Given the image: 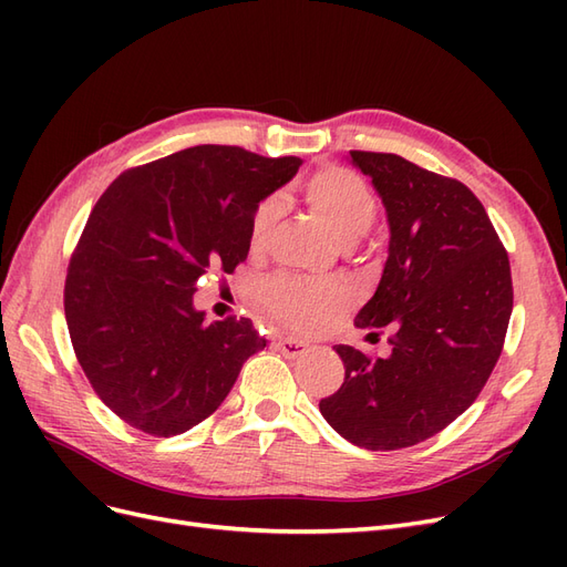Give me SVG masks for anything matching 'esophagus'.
<instances>
[{"label":"esophagus","mask_w":567,"mask_h":567,"mask_svg":"<svg viewBox=\"0 0 567 567\" xmlns=\"http://www.w3.org/2000/svg\"><path fill=\"white\" fill-rule=\"evenodd\" d=\"M277 348L288 357V359H296V357H302L310 352V342L305 340H298V338H279L277 340Z\"/></svg>","instance_id":"esophagus-1"}]
</instances>
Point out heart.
I'll list each match as a JSON object with an SVG mask.
<instances>
[{"mask_svg":"<svg viewBox=\"0 0 567 567\" xmlns=\"http://www.w3.org/2000/svg\"><path fill=\"white\" fill-rule=\"evenodd\" d=\"M302 200L319 225L331 234L340 248H352L362 238L375 217V198L369 184L350 169L326 167L305 182ZM281 205L269 198L257 205L250 219V252L262 255L277 231ZM265 310L288 329L315 331L350 305V293L336 284H300L277 279L262 290Z\"/></svg>","mask_w":567,"mask_h":567,"instance_id":"1","label":"heart"}]
</instances>
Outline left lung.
Wrapping results in <instances>:
<instances>
[{"label": "left lung", "mask_w": 567, "mask_h": 567, "mask_svg": "<svg viewBox=\"0 0 567 567\" xmlns=\"http://www.w3.org/2000/svg\"><path fill=\"white\" fill-rule=\"evenodd\" d=\"M379 194L388 260L357 326L392 323L390 354L336 346L346 381L319 402L348 442L402 450L466 411L502 354L513 310L508 255L468 186L394 153L350 151Z\"/></svg>", "instance_id": "obj_1"}]
</instances>
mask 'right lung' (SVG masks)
<instances>
[{"label":"right lung","mask_w":567,"mask_h":567,"mask_svg":"<svg viewBox=\"0 0 567 567\" xmlns=\"http://www.w3.org/2000/svg\"><path fill=\"white\" fill-rule=\"evenodd\" d=\"M300 158L203 144L127 169L94 205L65 277L78 362L136 431H192L267 340L250 319L205 323L198 279L248 257L250 219Z\"/></svg>","instance_id":"1"}]
</instances>
